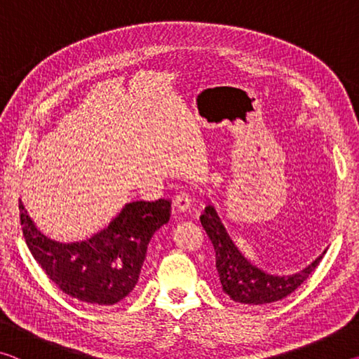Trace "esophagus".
I'll return each instance as SVG.
<instances>
[{
    "label": "esophagus",
    "mask_w": 359,
    "mask_h": 359,
    "mask_svg": "<svg viewBox=\"0 0 359 359\" xmlns=\"http://www.w3.org/2000/svg\"><path fill=\"white\" fill-rule=\"evenodd\" d=\"M174 204H175V208H177L182 212H185V210L190 209L191 208V196H190V193L185 191V190L179 191L177 196L174 198Z\"/></svg>",
    "instance_id": "obj_1"
}]
</instances>
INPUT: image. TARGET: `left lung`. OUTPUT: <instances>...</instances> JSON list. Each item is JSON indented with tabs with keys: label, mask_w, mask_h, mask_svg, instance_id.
Listing matches in <instances>:
<instances>
[{
	"label": "left lung",
	"mask_w": 359,
	"mask_h": 359,
	"mask_svg": "<svg viewBox=\"0 0 359 359\" xmlns=\"http://www.w3.org/2000/svg\"><path fill=\"white\" fill-rule=\"evenodd\" d=\"M199 220L214 245L215 266L223 291L233 301L248 304V306L271 304L293 293L307 280L326 253L325 250L317 259L296 274L274 276L259 269L239 252V248L226 233V228L214 205H205Z\"/></svg>",
	"instance_id": "obj_1"
}]
</instances>
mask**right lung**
Returning a JSON list of instances; mask_svg holds the SVG:
<instances>
[{
    "instance_id": "right-lung-1",
    "label": "right lung",
    "mask_w": 359,
    "mask_h": 359,
    "mask_svg": "<svg viewBox=\"0 0 359 359\" xmlns=\"http://www.w3.org/2000/svg\"><path fill=\"white\" fill-rule=\"evenodd\" d=\"M19 210L23 238L47 277L79 301L114 306L136 287L149 242L169 222L171 203L158 199L125 204L104 229L69 244L41 233L20 199Z\"/></svg>"
}]
</instances>
